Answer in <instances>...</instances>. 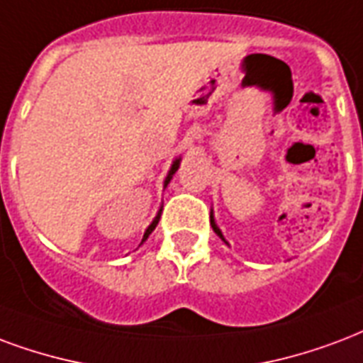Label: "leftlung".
Returning a JSON list of instances; mask_svg holds the SVG:
<instances>
[{
	"label": "left lung",
	"mask_w": 363,
	"mask_h": 363,
	"mask_svg": "<svg viewBox=\"0 0 363 363\" xmlns=\"http://www.w3.org/2000/svg\"><path fill=\"white\" fill-rule=\"evenodd\" d=\"M211 227H213V230H216L217 235H219V236H221V238H223V235H221V230L217 229V225H216V223H213V219H211ZM223 240H225V238H223Z\"/></svg>",
	"instance_id": "8db88e82"
}]
</instances>
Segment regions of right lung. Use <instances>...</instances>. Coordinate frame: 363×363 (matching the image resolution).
<instances>
[{
	"label": "right lung",
	"mask_w": 363,
	"mask_h": 363,
	"mask_svg": "<svg viewBox=\"0 0 363 363\" xmlns=\"http://www.w3.org/2000/svg\"><path fill=\"white\" fill-rule=\"evenodd\" d=\"M177 167H179V160H177V161H174V163H173V167H171V173H169V177H167V181H165V184H167V182L171 181V174H173L174 171H177ZM160 217H161V213H157V217H155V219H154V223H152V225H150V227H147L146 233H144V238H142V242H144V240H146L147 236L152 235V230L155 229V225H157V223H160Z\"/></svg>",
	"instance_id": "add662e5"
}]
</instances>
